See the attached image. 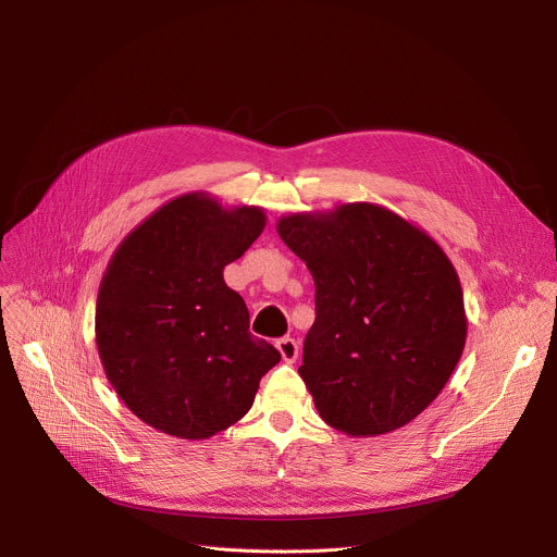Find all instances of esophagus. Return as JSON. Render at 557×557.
Wrapping results in <instances>:
<instances>
[{
    "label": "esophagus",
    "instance_id": "obj_1",
    "mask_svg": "<svg viewBox=\"0 0 557 557\" xmlns=\"http://www.w3.org/2000/svg\"><path fill=\"white\" fill-rule=\"evenodd\" d=\"M275 347H277V352L282 355V359H284L286 363H294V361L298 359V343H296L294 338H288V336L277 338Z\"/></svg>",
    "mask_w": 557,
    "mask_h": 557
}]
</instances>
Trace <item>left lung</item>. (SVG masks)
I'll return each instance as SVG.
<instances>
[{"label": "left lung", "instance_id": "1", "mask_svg": "<svg viewBox=\"0 0 557 557\" xmlns=\"http://www.w3.org/2000/svg\"><path fill=\"white\" fill-rule=\"evenodd\" d=\"M275 227L315 284L298 372L318 416L352 437L416 420L449 382L467 338L447 252L376 202L294 212Z\"/></svg>", "mask_w": 557, "mask_h": 557}]
</instances>
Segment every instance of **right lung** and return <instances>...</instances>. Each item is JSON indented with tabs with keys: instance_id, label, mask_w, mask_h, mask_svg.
<instances>
[{
	"instance_id": "1",
	"label": "right lung",
	"mask_w": 557,
	"mask_h": 557,
	"mask_svg": "<svg viewBox=\"0 0 557 557\" xmlns=\"http://www.w3.org/2000/svg\"><path fill=\"white\" fill-rule=\"evenodd\" d=\"M267 227L257 205L175 196L133 227L99 284L95 336L114 393L149 426L208 441L239 422L277 349L248 332L244 298L223 280Z\"/></svg>"
}]
</instances>
